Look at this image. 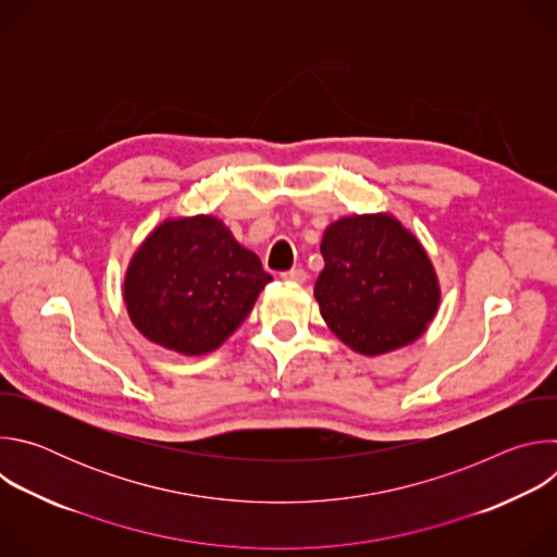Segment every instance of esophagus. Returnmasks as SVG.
Wrapping results in <instances>:
<instances>
[{
	"mask_svg": "<svg viewBox=\"0 0 557 557\" xmlns=\"http://www.w3.org/2000/svg\"><path fill=\"white\" fill-rule=\"evenodd\" d=\"M284 282H293V284H304L306 282V271L304 269H290L286 273H282Z\"/></svg>",
	"mask_w": 557,
	"mask_h": 557,
	"instance_id": "obj_1",
	"label": "esophagus"
}]
</instances>
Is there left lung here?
<instances>
[{
	"mask_svg": "<svg viewBox=\"0 0 557 557\" xmlns=\"http://www.w3.org/2000/svg\"><path fill=\"white\" fill-rule=\"evenodd\" d=\"M314 299L329 329L355 352L376 357L417 342L441 304L419 237L389 213L335 220L322 237Z\"/></svg>",
	"mask_w": 557,
	"mask_h": 557,
	"instance_id": "8db88e82",
	"label": "left lung"
}]
</instances>
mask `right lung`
<instances>
[{
	"mask_svg": "<svg viewBox=\"0 0 557 557\" xmlns=\"http://www.w3.org/2000/svg\"><path fill=\"white\" fill-rule=\"evenodd\" d=\"M271 280L222 220L170 218L132 256L123 299L143 337L198 357L240 329Z\"/></svg>",
	"mask_w": 557,
	"mask_h": 557,
	"instance_id": "1",
	"label": "right lung"
}]
</instances>
